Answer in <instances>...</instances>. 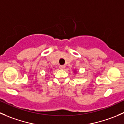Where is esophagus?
<instances>
[{"instance_id":"esophagus-1","label":"esophagus","mask_w":124,"mask_h":124,"mask_svg":"<svg viewBox=\"0 0 124 124\" xmlns=\"http://www.w3.org/2000/svg\"><path fill=\"white\" fill-rule=\"evenodd\" d=\"M65 68V65H60L59 66V68L61 70H63Z\"/></svg>"}]
</instances>
